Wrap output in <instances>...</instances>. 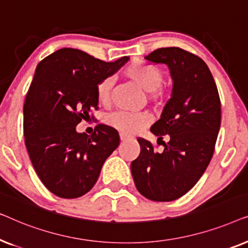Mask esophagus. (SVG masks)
Instances as JSON below:
<instances>
[{"instance_id": "obj_1", "label": "esophagus", "mask_w": 248, "mask_h": 248, "mask_svg": "<svg viewBox=\"0 0 248 248\" xmlns=\"http://www.w3.org/2000/svg\"><path fill=\"white\" fill-rule=\"evenodd\" d=\"M120 138H121V141H127V140H130V139H132L131 135L125 134V133H121Z\"/></svg>"}]
</instances>
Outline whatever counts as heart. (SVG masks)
<instances>
[{
    "label": "heart",
    "instance_id": "1",
    "mask_svg": "<svg viewBox=\"0 0 248 248\" xmlns=\"http://www.w3.org/2000/svg\"><path fill=\"white\" fill-rule=\"evenodd\" d=\"M124 76L137 84L139 88L148 93L151 100H162L168 96V90L161 87L164 73L157 67L141 62H133L124 70ZM113 79L105 78L97 84L96 97L98 103L108 105L110 101ZM105 123L108 126L122 132V133H138L150 123V117L144 113H131V111H114L105 117Z\"/></svg>",
    "mask_w": 248,
    "mask_h": 248
}]
</instances>
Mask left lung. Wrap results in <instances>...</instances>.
<instances>
[{
  "instance_id": "obj_1",
  "label": "left lung",
  "mask_w": 248,
  "mask_h": 248,
  "mask_svg": "<svg viewBox=\"0 0 248 248\" xmlns=\"http://www.w3.org/2000/svg\"><path fill=\"white\" fill-rule=\"evenodd\" d=\"M166 64L172 93L160 120L150 131L164 150L139 138L141 151L131 164L138 191L155 202H169L186 194L204 174L215 152L221 124V104L216 82L204 61L179 47L158 48L144 57ZM168 134L167 144L162 135Z\"/></svg>"
}]
</instances>
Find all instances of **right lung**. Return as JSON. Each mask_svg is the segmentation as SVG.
I'll use <instances>...</instances> for the list:
<instances>
[{"mask_svg":"<svg viewBox=\"0 0 248 248\" xmlns=\"http://www.w3.org/2000/svg\"><path fill=\"white\" fill-rule=\"evenodd\" d=\"M127 61L104 62L80 49L62 48L37 65L23 105V135L37 175L59 198L89 192L120 144L113 127L98 124L88 135L78 133L77 125L98 109L97 84Z\"/></svg>","mask_w":248,"mask_h":248,"instance_id":"1","label":"right lung"}]
</instances>
